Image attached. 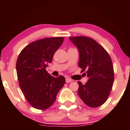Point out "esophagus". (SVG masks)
Here are the masks:
<instances>
[{"label":"esophagus","instance_id":"esophagus-1","mask_svg":"<svg viewBox=\"0 0 130 130\" xmlns=\"http://www.w3.org/2000/svg\"><path fill=\"white\" fill-rule=\"evenodd\" d=\"M73 80L71 79L70 78H66V83H71V82H72Z\"/></svg>","mask_w":130,"mask_h":130}]
</instances>
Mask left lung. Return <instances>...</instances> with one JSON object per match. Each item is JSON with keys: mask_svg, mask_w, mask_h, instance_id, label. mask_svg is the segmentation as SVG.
I'll use <instances>...</instances> for the list:
<instances>
[{"mask_svg": "<svg viewBox=\"0 0 130 130\" xmlns=\"http://www.w3.org/2000/svg\"><path fill=\"white\" fill-rule=\"evenodd\" d=\"M78 49L79 66L87 73L85 84L78 81V95L86 105L96 108L108 99L114 83V68L111 57L102 46L87 37H70Z\"/></svg>", "mask_w": 130, "mask_h": 130, "instance_id": "8db88e82", "label": "left lung"}]
</instances>
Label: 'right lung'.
<instances>
[{"label": "right lung", "instance_id": "1", "mask_svg": "<svg viewBox=\"0 0 130 130\" xmlns=\"http://www.w3.org/2000/svg\"><path fill=\"white\" fill-rule=\"evenodd\" d=\"M63 40V37H54L37 40L26 46L18 57L16 72L19 86L28 102L38 109L51 106L65 84L63 76L54 77L46 70Z\"/></svg>", "mask_w": 130, "mask_h": 130}]
</instances>
